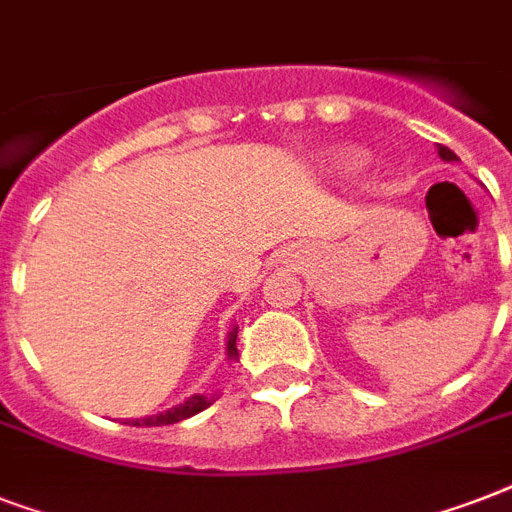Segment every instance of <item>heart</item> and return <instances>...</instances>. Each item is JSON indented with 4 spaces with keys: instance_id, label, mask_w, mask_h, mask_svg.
<instances>
[{
    "instance_id": "b5f03b06",
    "label": "heart",
    "mask_w": 512,
    "mask_h": 512,
    "mask_svg": "<svg viewBox=\"0 0 512 512\" xmlns=\"http://www.w3.org/2000/svg\"><path fill=\"white\" fill-rule=\"evenodd\" d=\"M366 156L358 151V148H340L335 154L329 156V170L337 172V175L348 177V175H356L361 167H364Z\"/></svg>"
}]
</instances>
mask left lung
<instances>
[{
  "instance_id": "1",
  "label": "left lung",
  "mask_w": 512,
  "mask_h": 512,
  "mask_svg": "<svg viewBox=\"0 0 512 512\" xmlns=\"http://www.w3.org/2000/svg\"><path fill=\"white\" fill-rule=\"evenodd\" d=\"M438 156H441L444 162H457V154H454V151H449L446 146H438Z\"/></svg>"
}]
</instances>
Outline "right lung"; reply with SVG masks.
<instances>
[{"label":"right lung","instance_id":"add662e5","mask_svg":"<svg viewBox=\"0 0 512 512\" xmlns=\"http://www.w3.org/2000/svg\"><path fill=\"white\" fill-rule=\"evenodd\" d=\"M236 337H239V327H233L231 332H228V342H225L228 361H236V358H239ZM212 401H215V398H207V396H201V393H196V396H191L188 401H183V404L172 406V409H167V412L151 414V417H140V420H127V422H130V425H146V428H154V425H175V422H183L188 420V417H193V414L204 412L207 406H212Z\"/></svg>","mask_w":512,"mask_h":512}]
</instances>
